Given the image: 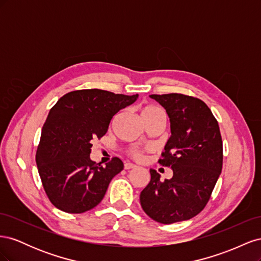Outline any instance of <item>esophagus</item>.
<instances>
[{
    "label": "esophagus",
    "mask_w": 261,
    "mask_h": 261,
    "mask_svg": "<svg viewBox=\"0 0 261 261\" xmlns=\"http://www.w3.org/2000/svg\"><path fill=\"white\" fill-rule=\"evenodd\" d=\"M135 168H137V165L133 164V163H129V162H126L124 164V169L125 170H130V169H135Z\"/></svg>",
    "instance_id": "1"
}]
</instances>
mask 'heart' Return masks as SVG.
I'll return each instance as SVG.
<instances>
[{
  "label": "heart",
  "instance_id": "obj_1",
  "mask_svg": "<svg viewBox=\"0 0 261 261\" xmlns=\"http://www.w3.org/2000/svg\"><path fill=\"white\" fill-rule=\"evenodd\" d=\"M161 113H163L162 110L160 108L155 107V106H152V105H147L143 108V110H141V116H143V118L152 116V115H155V114H161ZM147 150H149V148H146V149L132 148L130 149V155L133 158H135V159H137V160H141L144 158V152L147 151Z\"/></svg>",
  "mask_w": 261,
  "mask_h": 261
}]
</instances>
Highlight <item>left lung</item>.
Segmentation results:
<instances>
[{
    "label": "left lung",
    "instance_id": "obj_1",
    "mask_svg": "<svg viewBox=\"0 0 261 261\" xmlns=\"http://www.w3.org/2000/svg\"><path fill=\"white\" fill-rule=\"evenodd\" d=\"M165 109L171 137L159 163L173 171L170 179L150 169L140 193L146 215L162 224L192 219L206 207L222 171L223 147L218 121L198 98L181 93L151 94Z\"/></svg>",
    "mask_w": 261,
    "mask_h": 261
}]
</instances>
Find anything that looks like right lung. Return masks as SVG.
I'll use <instances>...</instances> for the list:
<instances>
[{"mask_svg":"<svg viewBox=\"0 0 261 261\" xmlns=\"http://www.w3.org/2000/svg\"><path fill=\"white\" fill-rule=\"evenodd\" d=\"M137 98L138 94L125 96L101 89L75 90L64 94L50 110L36 162L54 207L83 213L103 199L110 181L124 164L116 156L106 167L92 161L91 141L106 135L113 116Z\"/></svg>","mask_w":261,"mask_h":261,"instance_id":"obj_1","label":"right lung"}]
</instances>
